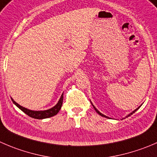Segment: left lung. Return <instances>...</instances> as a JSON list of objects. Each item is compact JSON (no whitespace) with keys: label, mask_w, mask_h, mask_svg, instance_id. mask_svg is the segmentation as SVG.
<instances>
[{"label":"left lung","mask_w":157,"mask_h":157,"mask_svg":"<svg viewBox=\"0 0 157 157\" xmlns=\"http://www.w3.org/2000/svg\"><path fill=\"white\" fill-rule=\"evenodd\" d=\"M92 105H93V103H92ZM93 106H94V109H95V110H96V111H97V113H98V114H99V115L102 116V117H106V118H109V117H106V116H105V115H104V114L101 113H100V111H99V110H98V109H97V108H96V107H95V106H94V105H93ZM140 106H139V107H138V108H136V109H134V110H133V112H131V113H129V114H128V115H127V117H124V118H123V119H122V120L125 119V118H127V117H130V116H131V115H132V114H133V113H135V112H136V110H137V109H139V108H140ZM109 119H110V118H109Z\"/></svg>","instance_id":"1"}]
</instances>
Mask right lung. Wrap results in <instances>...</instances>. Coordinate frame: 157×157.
<instances>
[{
  "label": "right lung",
  "mask_w": 157,
  "mask_h": 157,
  "mask_svg": "<svg viewBox=\"0 0 157 157\" xmlns=\"http://www.w3.org/2000/svg\"><path fill=\"white\" fill-rule=\"evenodd\" d=\"M63 94H62L61 97H60V100L57 102V104L54 106H53L51 109H46V110H31V109H29L27 108L24 107V106H21L20 104H18L17 102H15L13 100V98H11L13 103L19 108L20 109L23 111L24 113H25L27 115H28L29 117H32V118H34V119H46V118H49V117H54L56 114L58 113V112L60 111V109H61L62 103H63Z\"/></svg>",
  "instance_id": "right-lung-1"
}]
</instances>
